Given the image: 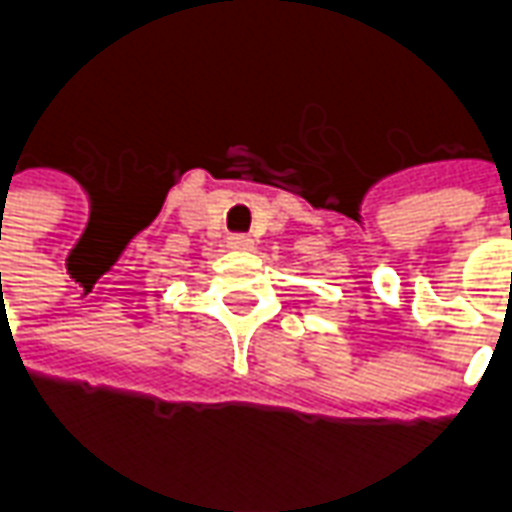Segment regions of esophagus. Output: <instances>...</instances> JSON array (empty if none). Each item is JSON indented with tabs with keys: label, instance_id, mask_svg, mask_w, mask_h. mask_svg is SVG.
Masks as SVG:
<instances>
[{
	"label": "esophagus",
	"instance_id": "esophagus-1",
	"mask_svg": "<svg viewBox=\"0 0 512 512\" xmlns=\"http://www.w3.org/2000/svg\"><path fill=\"white\" fill-rule=\"evenodd\" d=\"M226 245H229V248H234V251H251L253 240L248 237V234L234 232V234H229V237H226Z\"/></svg>",
	"mask_w": 512,
	"mask_h": 512
}]
</instances>
